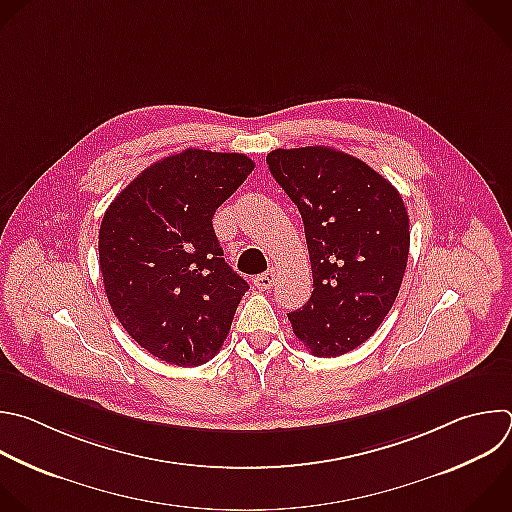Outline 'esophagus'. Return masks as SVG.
<instances>
[{"label": "esophagus", "mask_w": 512, "mask_h": 512, "mask_svg": "<svg viewBox=\"0 0 512 512\" xmlns=\"http://www.w3.org/2000/svg\"><path fill=\"white\" fill-rule=\"evenodd\" d=\"M275 279H277V273L275 269H269L257 277H253V285L259 289V291H269L273 285H275Z\"/></svg>", "instance_id": "obj_1"}]
</instances>
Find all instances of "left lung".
Listing matches in <instances>:
<instances>
[{
  "instance_id": "obj_1",
  "label": "left lung",
  "mask_w": 512,
  "mask_h": 512,
  "mask_svg": "<svg viewBox=\"0 0 512 512\" xmlns=\"http://www.w3.org/2000/svg\"><path fill=\"white\" fill-rule=\"evenodd\" d=\"M273 179L297 205L313 293L287 317L317 358L362 346L392 309L408 263L402 195L364 160L327 146L267 154Z\"/></svg>"
}]
</instances>
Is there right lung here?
Masks as SVG:
<instances>
[{
    "mask_svg": "<svg viewBox=\"0 0 512 512\" xmlns=\"http://www.w3.org/2000/svg\"><path fill=\"white\" fill-rule=\"evenodd\" d=\"M253 168L245 154L187 148L144 168L104 213L108 303L134 342L166 364H207L249 289L223 259L213 215Z\"/></svg>",
    "mask_w": 512,
    "mask_h": 512,
    "instance_id": "obj_1",
    "label": "right lung"
}]
</instances>
